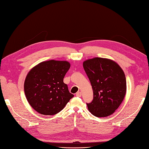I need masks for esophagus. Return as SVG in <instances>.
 Returning a JSON list of instances; mask_svg holds the SVG:
<instances>
[{
  "mask_svg": "<svg viewBox=\"0 0 149 149\" xmlns=\"http://www.w3.org/2000/svg\"><path fill=\"white\" fill-rule=\"evenodd\" d=\"M76 96H78V97H81V93L80 91H78V92H77V93H76Z\"/></svg>",
  "mask_w": 149,
  "mask_h": 149,
  "instance_id": "34e87169",
  "label": "esophagus"
}]
</instances>
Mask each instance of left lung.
<instances>
[{"label":"left lung","instance_id":"1","mask_svg":"<svg viewBox=\"0 0 149 149\" xmlns=\"http://www.w3.org/2000/svg\"><path fill=\"white\" fill-rule=\"evenodd\" d=\"M83 68L93 91V100L88 108L97 117L113 114L126 94L125 75L116 62L107 58H94L83 62Z\"/></svg>","mask_w":149,"mask_h":149}]
</instances>
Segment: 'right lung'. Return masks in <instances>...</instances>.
I'll return each instance as SVG.
<instances>
[{"label":"right lung","instance_id":"right-lung-1","mask_svg":"<svg viewBox=\"0 0 149 149\" xmlns=\"http://www.w3.org/2000/svg\"><path fill=\"white\" fill-rule=\"evenodd\" d=\"M70 64L49 60L39 63L29 71L24 81L28 102L38 113L53 115L61 111L74 96L63 82Z\"/></svg>","mask_w":149,"mask_h":149}]
</instances>
